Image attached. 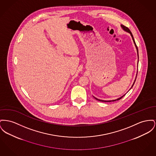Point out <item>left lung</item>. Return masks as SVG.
Segmentation results:
<instances>
[{
    "mask_svg": "<svg viewBox=\"0 0 156 156\" xmlns=\"http://www.w3.org/2000/svg\"><path fill=\"white\" fill-rule=\"evenodd\" d=\"M121 27L122 28V29L124 30V31H126V32H128L129 33L130 35H131V36L132 37V39H133V42H134V45H135V46H136V49H137V55H138V48L137 46L136 45V42H135V41H134V37H133V34H132V33L131 32V31H130V30L128 29V28H127L126 27H125V26H124V25H121ZM137 74H136V79H135V80H134V83H133V85H132V86H131V87L130 88V89L129 90V91L132 88V87H133V85H134V83H135V81H136V78H137ZM126 94H124V95H123L122 97H119V98H117V99H116V100H108V101H106V100H100V99H98V98H95V97H94V98L95 99H96L97 100H98V101H102V102H111V101H117V100H119L120 99H121Z\"/></svg>",
    "mask_w": 156,
    "mask_h": 156,
    "instance_id": "8db88e82",
    "label": "left lung"
}]
</instances>
